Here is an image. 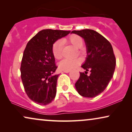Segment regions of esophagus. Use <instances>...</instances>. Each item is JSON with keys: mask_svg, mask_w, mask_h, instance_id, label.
<instances>
[{"mask_svg": "<svg viewBox=\"0 0 132 132\" xmlns=\"http://www.w3.org/2000/svg\"><path fill=\"white\" fill-rule=\"evenodd\" d=\"M70 71V70H64V73H69Z\"/></svg>", "mask_w": 132, "mask_h": 132, "instance_id": "obj_1", "label": "esophagus"}]
</instances>
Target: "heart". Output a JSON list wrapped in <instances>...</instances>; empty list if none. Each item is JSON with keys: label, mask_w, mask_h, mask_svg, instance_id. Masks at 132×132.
<instances>
[{"label": "heart", "mask_w": 132, "mask_h": 132, "mask_svg": "<svg viewBox=\"0 0 132 132\" xmlns=\"http://www.w3.org/2000/svg\"><path fill=\"white\" fill-rule=\"evenodd\" d=\"M64 43H68L76 48H80L83 46V39L80 36L72 34L68 36L66 38L62 40H57L53 44L52 46V53L53 56L57 59H60L62 57V47ZM79 53H81L82 51L81 50H78ZM80 63L79 59H65L59 63V68L63 70H68L73 69L78 65Z\"/></svg>", "instance_id": "1"}]
</instances>
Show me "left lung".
I'll return each mask as SVG.
<instances>
[{
	"mask_svg": "<svg viewBox=\"0 0 132 132\" xmlns=\"http://www.w3.org/2000/svg\"><path fill=\"white\" fill-rule=\"evenodd\" d=\"M84 39L87 48V57L82 67L85 73H80L75 86L80 95L93 98L106 89L114 73L116 59L112 45L107 39L91 29L73 30ZM89 70L91 74L87 75Z\"/></svg>",
	"mask_w": 132,
	"mask_h": 132,
	"instance_id": "left-lung-1",
	"label": "left lung"
}]
</instances>
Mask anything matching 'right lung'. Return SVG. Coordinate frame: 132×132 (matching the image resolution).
<instances>
[{
  "mask_svg": "<svg viewBox=\"0 0 132 132\" xmlns=\"http://www.w3.org/2000/svg\"><path fill=\"white\" fill-rule=\"evenodd\" d=\"M70 33L62 30L44 29L26 45L21 63V78L26 94L36 103L46 105L55 98L59 75H53L57 67L52 46L56 41Z\"/></svg>",
  "mask_w": 132,
  "mask_h": 132,
  "instance_id": "add662e5",
  "label": "right lung"
}]
</instances>
